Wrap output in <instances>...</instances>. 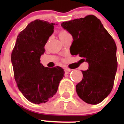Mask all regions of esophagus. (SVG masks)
Instances as JSON below:
<instances>
[{"instance_id":"esophagus-1","label":"esophagus","mask_w":124,"mask_h":124,"mask_svg":"<svg viewBox=\"0 0 124 124\" xmlns=\"http://www.w3.org/2000/svg\"><path fill=\"white\" fill-rule=\"evenodd\" d=\"M70 71H71V70L69 68H65L64 69V72H65L66 74H68V73H70Z\"/></svg>"}]
</instances>
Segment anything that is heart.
I'll return each instance as SVG.
<instances>
[{"mask_svg": "<svg viewBox=\"0 0 124 124\" xmlns=\"http://www.w3.org/2000/svg\"><path fill=\"white\" fill-rule=\"evenodd\" d=\"M67 34H68V33L66 31H65V30H61V31H60V33H59V37H60V39H61V38H63V37H64L66 35H67Z\"/></svg>", "mask_w": 124, "mask_h": 124, "instance_id": "obj_1", "label": "heart"}]
</instances>
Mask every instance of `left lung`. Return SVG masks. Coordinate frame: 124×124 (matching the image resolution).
<instances>
[{"label": "left lung", "mask_w": 124, "mask_h": 124, "mask_svg": "<svg viewBox=\"0 0 124 124\" xmlns=\"http://www.w3.org/2000/svg\"><path fill=\"white\" fill-rule=\"evenodd\" d=\"M72 35L70 52L79 54L89 64L82 71L83 78L76 86L79 97L85 102L97 104L111 92L117 70L116 43L96 16L87 15L61 23Z\"/></svg>", "instance_id": "obj_1"}]
</instances>
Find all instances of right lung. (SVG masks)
I'll list each match as a JSON object with an SVG mask.
<instances>
[{
    "instance_id": "obj_1",
    "label": "right lung",
    "mask_w": 124,
    "mask_h": 124,
    "mask_svg": "<svg viewBox=\"0 0 124 124\" xmlns=\"http://www.w3.org/2000/svg\"><path fill=\"white\" fill-rule=\"evenodd\" d=\"M55 23L35 20L20 32L11 54L14 77L18 89L35 104L46 102L56 93L64 77L62 68L44 67L40 56L54 31Z\"/></svg>"
}]
</instances>
